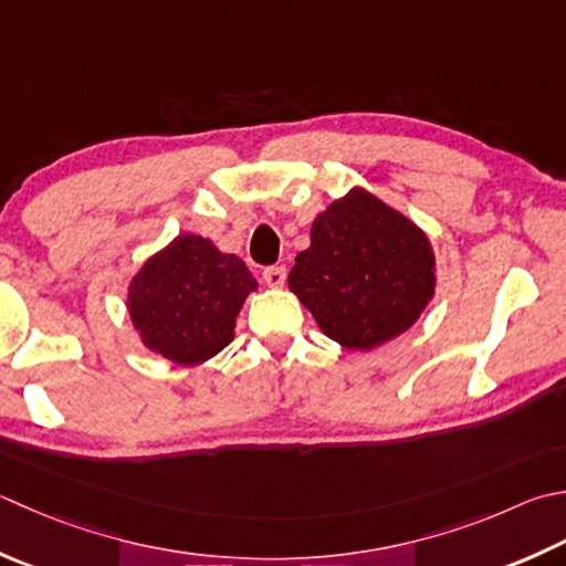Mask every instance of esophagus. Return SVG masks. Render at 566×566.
Here are the masks:
<instances>
[{
  "label": "esophagus",
  "mask_w": 566,
  "mask_h": 566,
  "mask_svg": "<svg viewBox=\"0 0 566 566\" xmlns=\"http://www.w3.org/2000/svg\"><path fill=\"white\" fill-rule=\"evenodd\" d=\"M262 280L268 286H272V290H280V286H284V280H286V270L282 268V264H274V268H268L262 272Z\"/></svg>",
  "instance_id": "esophagus-1"
}]
</instances>
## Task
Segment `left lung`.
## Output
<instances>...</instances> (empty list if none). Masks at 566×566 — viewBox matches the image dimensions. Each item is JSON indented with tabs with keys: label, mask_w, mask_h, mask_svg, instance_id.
I'll return each instance as SVG.
<instances>
[{
	"label": "left lung",
	"mask_w": 566,
	"mask_h": 566,
	"mask_svg": "<svg viewBox=\"0 0 566 566\" xmlns=\"http://www.w3.org/2000/svg\"><path fill=\"white\" fill-rule=\"evenodd\" d=\"M431 242L400 210L353 188L318 213L290 290L328 338L370 350L397 338L434 296Z\"/></svg>",
	"instance_id": "obj_1"
}]
</instances>
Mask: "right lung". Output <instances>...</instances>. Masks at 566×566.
I'll return each instance as SVG.
<instances>
[{
  "instance_id": "add662e5",
  "label": "right lung",
  "mask_w": 566,
  "mask_h": 566,
  "mask_svg": "<svg viewBox=\"0 0 566 566\" xmlns=\"http://www.w3.org/2000/svg\"><path fill=\"white\" fill-rule=\"evenodd\" d=\"M258 282L238 254L184 232L142 264L127 308L149 350L176 365H201L235 336V318Z\"/></svg>"
}]
</instances>
